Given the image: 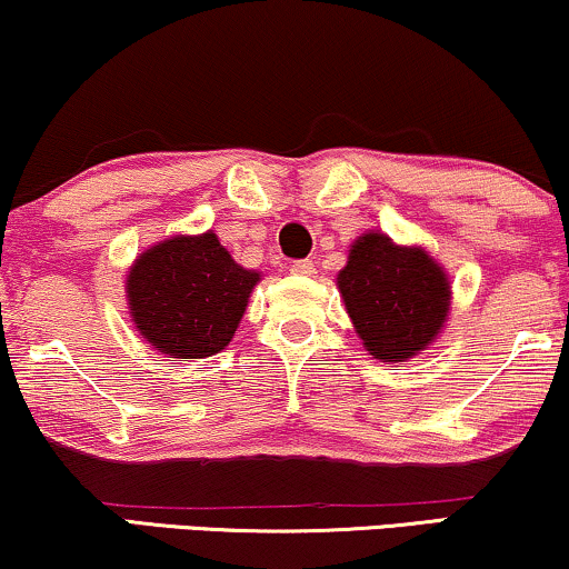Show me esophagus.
I'll list each match as a JSON object with an SVG mask.
<instances>
[{
  "instance_id": "obj_1",
  "label": "esophagus",
  "mask_w": 569,
  "mask_h": 569,
  "mask_svg": "<svg viewBox=\"0 0 569 569\" xmlns=\"http://www.w3.org/2000/svg\"><path fill=\"white\" fill-rule=\"evenodd\" d=\"M291 272H293V276H315V262H309V260L293 262Z\"/></svg>"
}]
</instances>
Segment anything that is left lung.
Listing matches in <instances>:
<instances>
[{
    "instance_id": "left-lung-1",
    "label": "left lung",
    "mask_w": 569,
    "mask_h": 569,
    "mask_svg": "<svg viewBox=\"0 0 569 569\" xmlns=\"http://www.w3.org/2000/svg\"><path fill=\"white\" fill-rule=\"evenodd\" d=\"M336 286L365 349L386 365L422 355L449 320L451 280L443 264L380 231L351 243Z\"/></svg>"
}]
</instances>
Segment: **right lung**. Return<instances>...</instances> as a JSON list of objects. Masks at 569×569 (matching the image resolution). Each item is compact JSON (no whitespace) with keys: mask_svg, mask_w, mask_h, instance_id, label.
<instances>
[{"mask_svg":"<svg viewBox=\"0 0 569 569\" xmlns=\"http://www.w3.org/2000/svg\"><path fill=\"white\" fill-rule=\"evenodd\" d=\"M260 280L212 231L178 233L143 249L128 268V312L152 349L181 362L204 359L231 343Z\"/></svg>","mask_w":569,"mask_h":569,"instance_id":"add662e5","label":"right lung"}]
</instances>
